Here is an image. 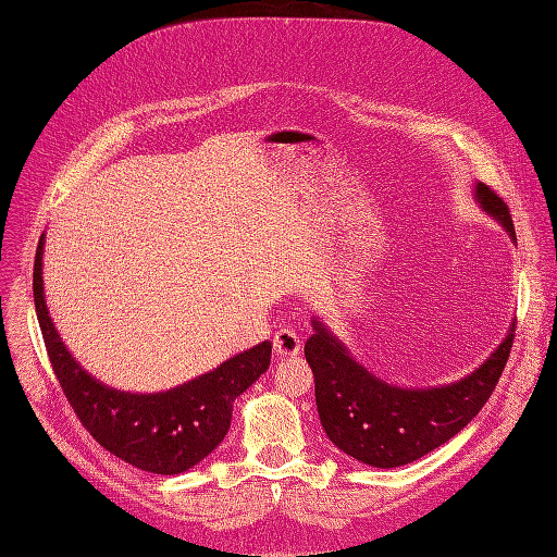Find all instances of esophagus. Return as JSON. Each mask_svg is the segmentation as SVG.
I'll use <instances>...</instances> for the list:
<instances>
[{"label": "esophagus", "instance_id": "obj_1", "mask_svg": "<svg viewBox=\"0 0 557 557\" xmlns=\"http://www.w3.org/2000/svg\"><path fill=\"white\" fill-rule=\"evenodd\" d=\"M301 348L299 334L295 330H278L274 334V352L281 358H293Z\"/></svg>", "mask_w": 557, "mask_h": 557}]
</instances>
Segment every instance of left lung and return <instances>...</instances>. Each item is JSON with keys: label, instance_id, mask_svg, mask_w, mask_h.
Returning a JSON list of instances; mask_svg holds the SVG:
<instances>
[{"label": "left lung", "instance_id": "8db88e82", "mask_svg": "<svg viewBox=\"0 0 557 557\" xmlns=\"http://www.w3.org/2000/svg\"><path fill=\"white\" fill-rule=\"evenodd\" d=\"M474 197L516 242L507 201L485 183H476ZM311 325L305 356L315 379L320 423L336 448L381 469L409 465L458 434L493 395L516 336L511 323L491 358L460 381L399 387L369 372L318 318Z\"/></svg>", "mask_w": 557, "mask_h": 557}]
</instances>
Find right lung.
<instances>
[{"instance_id":"1","label":"right lung","mask_w":557,"mask_h":557,"mask_svg":"<svg viewBox=\"0 0 557 557\" xmlns=\"http://www.w3.org/2000/svg\"><path fill=\"white\" fill-rule=\"evenodd\" d=\"M44 239L41 234L32 274L35 307L48 360L81 425L115 458L150 474H181L205 460L225 440L234 399L269 369L272 344L252 346L172 391L150 395L115 391L74 360L48 315L41 276Z\"/></svg>"}]
</instances>
